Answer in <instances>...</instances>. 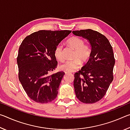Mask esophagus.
I'll list each match as a JSON object with an SVG mask.
<instances>
[{
  "mask_svg": "<svg viewBox=\"0 0 130 130\" xmlns=\"http://www.w3.org/2000/svg\"><path fill=\"white\" fill-rule=\"evenodd\" d=\"M69 73V72H66V71H65V74H67V73Z\"/></svg>",
  "mask_w": 130,
  "mask_h": 130,
  "instance_id": "1",
  "label": "esophagus"
}]
</instances>
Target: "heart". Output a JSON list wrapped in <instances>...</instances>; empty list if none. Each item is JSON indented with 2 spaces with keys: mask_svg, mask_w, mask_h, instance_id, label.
I'll use <instances>...</instances> for the list:
<instances>
[{
  "mask_svg": "<svg viewBox=\"0 0 130 130\" xmlns=\"http://www.w3.org/2000/svg\"><path fill=\"white\" fill-rule=\"evenodd\" d=\"M67 43L74 49L73 55V60H68L63 62L60 66L61 69L66 72H73L80 68L81 65L80 60L84 62L88 60L91 55V49L88 45H84L82 39L78 37L73 36L68 39ZM54 55L57 59L61 61L65 59L63 54V47L62 44L59 43L55 48Z\"/></svg>",
  "mask_w": 130,
  "mask_h": 130,
  "instance_id": "obj_1",
  "label": "heart"
}]
</instances>
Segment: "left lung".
<instances>
[{
	"label": "left lung",
	"instance_id": "1",
	"mask_svg": "<svg viewBox=\"0 0 130 130\" xmlns=\"http://www.w3.org/2000/svg\"><path fill=\"white\" fill-rule=\"evenodd\" d=\"M72 32L87 39L91 47L88 61L74 74L73 85L80 102L92 104L104 96L113 81L115 62L112 47L106 37L96 31L87 29Z\"/></svg>",
	"mask_w": 130,
	"mask_h": 130
}]
</instances>
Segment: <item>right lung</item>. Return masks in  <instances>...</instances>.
I'll return each mask as SVG.
<instances>
[{
	"instance_id": "obj_1",
	"label": "right lung",
	"mask_w": 130,
	"mask_h": 130,
	"mask_svg": "<svg viewBox=\"0 0 130 130\" xmlns=\"http://www.w3.org/2000/svg\"><path fill=\"white\" fill-rule=\"evenodd\" d=\"M71 32L39 30L26 37L21 44L17 57L19 80L34 102L47 103L57 98L65 73H49L57 66L55 48Z\"/></svg>"
}]
</instances>
